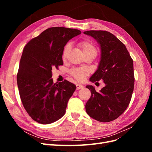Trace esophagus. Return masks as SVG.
<instances>
[{
  "label": "esophagus",
  "instance_id": "34e87169",
  "mask_svg": "<svg viewBox=\"0 0 152 152\" xmlns=\"http://www.w3.org/2000/svg\"><path fill=\"white\" fill-rule=\"evenodd\" d=\"M76 87H77V89L79 90V89H81L84 87V86L81 85V84H77L76 85Z\"/></svg>",
  "mask_w": 152,
  "mask_h": 152
}]
</instances>
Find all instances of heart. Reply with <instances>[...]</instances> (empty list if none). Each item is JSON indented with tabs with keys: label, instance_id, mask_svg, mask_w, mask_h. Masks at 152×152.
Masks as SVG:
<instances>
[{
	"label": "heart",
	"instance_id": "obj_1",
	"mask_svg": "<svg viewBox=\"0 0 152 152\" xmlns=\"http://www.w3.org/2000/svg\"><path fill=\"white\" fill-rule=\"evenodd\" d=\"M79 47L82 50L85 56H96L98 54L97 48H96L94 44L89 40H84L78 44ZM71 48V45L70 44H67L65 48H64L63 51V59H66L67 55L70 51ZM70 74L76 79L77 80L82 81L84 79L85 77L88 74L89 71L87 68L77 67L71 69L70 72Z\"/></svg>",
	"mask_w": 152,
	"mask_h": 152
}]
</instances>
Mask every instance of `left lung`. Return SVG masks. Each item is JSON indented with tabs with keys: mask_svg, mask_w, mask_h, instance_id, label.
Returning a JSON list of instances; mask_svg holds the SVG:
<instances>
[{
	"mask_svg": "<svg viewBox=\"0 0 152 152\" xmlns=\"http://www.w3.org/2000/svg\"><path fill=\"white\" fill-rule=\"evenodd\" d=\"M84 34L93 37L101 49L98 69L89 80H103L105 84L99 93L93 86H86L91 96L86 110L95 120L108 122L121 115L131 102L134 83L133 60L126 45L110 32L89 30Z\"/></svg>",
	"mask_w": 152,
	"mask_h": 152,
	"instance_id": "obj_1",
	"label": "left lung"
}]
</instances>
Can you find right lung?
Masks as SVG:
<instances>
[{"instance_id":"add662e5","label":"right lung","mask_w":152,"mask_h":152,"mask_svg":"<svg viewBox=\"0 0 152 152\" xmlns=\"http://www.w3.org/2000/svg\"><path fill=\"white\" fill-rule=\"evenodd\" d=\"M81 34L77 29L52 27L32 39L25 46L17 74L23 105L31 118L42 124L61 118L76 86L65 80L54 83L52 69L63 65L64 47Z\"/></svg>"}]
</instances>
